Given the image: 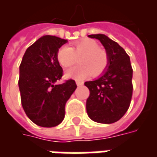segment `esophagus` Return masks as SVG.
I'll return each instance as SVG.
<instances>
[{
  "mask_svg": "<svg viewBox=\"0 0 157 157\" xmlns=\"http://www.w3.org/2000/svg\"><path fill=\"white\" fill-rule=\"evenodd\" d=\"M76 85L78 86H82L83 84H84V82H80V81H76Z\"/></svg>",
  "mask_w": 157,
  "mask_h": 157,
  "instance_id": "34e87169",
  "label": "esophagus"
}]
</instances>
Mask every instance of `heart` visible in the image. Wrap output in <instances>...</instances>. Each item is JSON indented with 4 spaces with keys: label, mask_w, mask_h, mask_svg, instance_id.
<instances>
[{
    "label": "heart",
    "mask_w": 157,
    "mask_h": 157,
    "mask_svg": "<svg viewBox=\"0 0 157 157\" xmlns=\"http://www.w3.org/2000/svg\"><path fill=\"white\" fill-rule=\"evenodd\" d=\"M80 63L83 66L74 67L65 72L67 77L83 79L86 76L92 75L94 76L102 74L109 65V56L107 52L99 48L98 44L92 39H83L75 43L70 48L62 46L56 54L59 64L64 68H68L75 65L77 57H81Z\"/></svg>",
    "instance_id": "obj_1"
}]
</instances>
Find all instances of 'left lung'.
Masks as SVG:
<instances>
[{"instance_id":"8db88e82","label":"left lung","mask_w":157,"mask_h":157,"mask_svg":"<svg viewBox=\"0 0 157 157\" xmlns=\"http://www.w3.org/2000/svg\"><path fill=\"white\" fill-rule=\"evenodd\" d=\"M98 39L109 56L104 74L95 81L85 82L90 91L86 100L89 118L101 124H113L124 115L129 108L133 93V69L124 48L104 34H91Z\"/></svg>"}]
</instances>
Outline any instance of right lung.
Listing matches in <instances>:
<instances>
[{
  "label": "right lung",
  "mask_w": 157,
  "mask_h": 157,
  "mask_svg": "<svg viewBox=\"0 0 157 157\" xmlns=\"http://www.w3.org/2000/svg\"><path fill=\"white\" fill-rule=\"evenodd\" d=\"M66 42L55 36H43L27 48L19 66L22 108L27 116L41 127H55L63 121L65 103L77 86L72 79L55 83L63 75L56 54Z\"/></svg>",
  "instance_id": "right-lung-1"
}]
</instances>
